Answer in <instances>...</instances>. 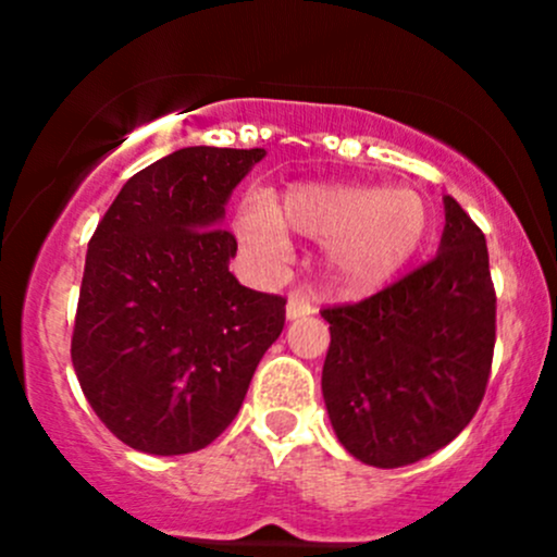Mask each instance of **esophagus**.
Returning <instances> with one entry per match:
<instances>
[{"label": "esophagus", "mask_w": 557, "mask_h": 557, "mask_svg": "<svg viewBox=\"0 0 557 557\" xmlns=\"http://www.w3.org/2000/svg\"><path fill=\"white\" fill-rule=\"evenodd\" d=\"M314 311H317V304L309 296H306V293H300V290L290 293V298H287V306H285L287 319L309 317V314H314Z\"/></svg>", "instance_id": "esophagus-1"}]
</instances>
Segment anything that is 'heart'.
<instances>
[{
	"label": "heart",
	"instance_id": "obj_1",
	"mask_svg": "<svg viewBox=\"0 0 557 557\" xmlns=\"http://www.w3.org/2000/svg\"><path fill=\"white\" fill-rule=\"evenodd\" d=\"M430 227L426 201L411 188L376 185H296L274 212L251 198L238 214L240 238L283 251L290 233L324 240L335 280L348 290L382 285L417 253Z\"/></svg>",
	"mask_w": 557,
	"mask_h": 557
}]
</instances>
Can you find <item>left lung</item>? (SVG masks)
Listing matches in <instances>:
<instances>
[{
  "label": "left lung",
  "mask_w": 557,
  "mask_h": 557,
  "mask_svg": "<svg viewBox=\"0 0 557 557\" xmlns=\"http://www.w3.org/2000/svg\"><path fill=\"white\" fill-rule=\"evenodd\" d=\"M495 309L484 233L445 196L437 257L359 304L322 309V393L345 450L398 469L456 440L487 389Z\"/></svg>",
  "instance_id": "left-lung-1"
}]
</instances>
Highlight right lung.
<instances>
[{
	"mask_svg": "<svg viewBox=\"0 0 557 557\" xmlns=\"http://www.w3.org/2000/svg\"><path fill=\"white\" fill-rule=\"evenodd\" d=\"M264 154L172 151L123 185L88 240L70 356L101 424L140 453L214 443L285 327V298L227 270L238 240L220 227Z\"/></svg>",
	"mask_w": 557,
	"mask_h": 557,
	"instance_id": "1",
	"label": "right lung"
}]
</instances>
